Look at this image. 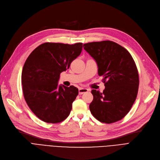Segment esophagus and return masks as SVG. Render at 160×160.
Wrapping results in <instances>:
<instances>
[{"mask_svg": "<svg viewBox=\"0 0 160 160\" xmlns=\"http://www.w3.org/2000/svg\"><path fill=\"white\" fill-rule=\"evenodd\" d=\"M88 92V90L86 89V88H80L78 89V92L80 95H82V94H83L86 92Z\"/></svg>", "mask_w": 160, "mask_h": 160, "instance_id": "34e87169", "label": "esophagus"}]
</instances>
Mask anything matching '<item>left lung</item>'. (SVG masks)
<instances>
[{"label": "left lung", "instance_id": "left-lung-1", "mask_svg": "<svg viewBox=\"0 0 160 160\" xmlns=\"http://www.w3.org/2000/svg\"><path fill=\"white\" fill-rule=\"evenodd\" d=\"M83 47L96 61L105 87L102 93L92 90L91 113L102 122L120 121L137 96L139 76L134 59L126 49L111 41L88 43Z\"/></svg>", "mask_w": 160, "mask_h": 160}]
</instances>
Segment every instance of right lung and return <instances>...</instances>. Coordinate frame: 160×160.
Instances as JSON below:
<instances>
[{"mask_svg":"<svg viewBox=\"0 0 160 160\" xmlns=\"http://www.w3.org/2000/svg\"><path fill=\"white\" fill-rule=\"evenodd\" d=\"M82 43H44L29 55L22 69L23 96L33 113L48 123L67 119L78 88L58 86L60 74L82 52Z\"/></svg>","mask_w":160,"mask_h":160,"instance_id":"obj_1","label":"right lung"}]
</instances>
